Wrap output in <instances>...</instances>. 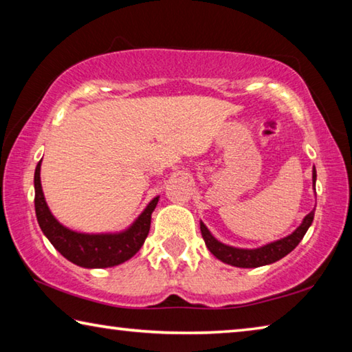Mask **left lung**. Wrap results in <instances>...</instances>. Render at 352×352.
Returning a JSON list of instances; mask_svg holds the SVG:
<instances>
[{
	"mask_svg": "<svg viewBox=\"0 0 352 352\" xmlns=\"http://www.w3.org/2000/svg\"><path fill=\"white\" fill-rule=\"evenodd\" d=\"M315 182H317V170H315V166L312 169V186L315 189ZM315 210H312L307 216L302 219L301 225L294 231V233L283 237V239L273 241L265 243V245L258 247V248H237L226 245L217 241L216 237L211 234V231L206 228V225L200 220V231L201 236H204V241L210 252L216 256L225 264L233 265V267H241V269H256V267L269 265L283 259L284 256H287L292 250H294L298 243L301 242L302 237L307 233L309 226L314 222Z\"/></svg>",
	"mask_w": 352,
	"mask_h": 352,
	"instance_id": "left-lung-1",
	"label": "left lung"
}]
</instances>
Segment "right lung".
<instances>
[{
  "label": "right lung",
  "instance_id": "obj_1",
  "mask_svg": "<svg viewBox=\"0 0 352 352\" xmlns=\"http://www.w3.org/2000/svg\"><path fill=\"white\" fill-rule=\"evenodd\" d=\"M40 168L41 160L34 174L35 216L47 241L63 258L83 269H107L122 264L140 252L151 230L152 212L157 208L160 195L148 201L144 211L126 230L118 233H79L52 216L41 189Z\"/></svg>",
  "mask_w": 352,
  "mask_h": 352
}]
</instances>
